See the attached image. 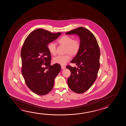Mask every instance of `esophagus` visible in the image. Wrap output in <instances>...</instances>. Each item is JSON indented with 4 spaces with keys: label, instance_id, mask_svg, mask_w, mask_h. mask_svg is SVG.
I'll use <instances>...</instances> for the list:
<instances>
[{
    "label": "esophagus",
    "instance_id": "esophagus-1",
    "mask_svg": "<svg viewBox=\"0 0 126 126\" xmlns=\"http://www.w3.org/2000/svg\"><path fill=\"white\" fill-rule=\"evenodd\" d=\"M66 68V67H65V66H61V68H62V69H64V68Z\"/></svg>",
    "mask_w": 126,
    "mask_h": 126
}]
</instances>
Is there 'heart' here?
Returning <instances> with one entry per match:
<instances>
[{
    "mask_svg": "<svg viewBox=\"0 0 126 126\" xmlns=\"http://www.w3.org/2000/svg\"><path fill=\"white\" fill-rule=\"evenodd\" d=\"M60 45L65 47V53H69L72 56L77 54L79 51L80 44L79 41L77 39H73V38L69 36L64 35L58 41ZM56 46L53 42H50L47 45V49L50 53L53 55L56 54ZM70 59L69 54L65 55H58L53 58V62L61 65H65Z\"/></svg>",
    "mask_w": 126,
    "mask_h": 126,
    "instance_id": "b5f03b06",
    "label": "heart"
}]
</instances>
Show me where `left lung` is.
<instances>
[{
    "instance_id": "left-lung-1",
    "label": "left lung",
    "mask_w": 126,
    "mask_h": 126,
    "mask_svg": "<svg viewBox=\"0 0 126 126\" xmlns=\"http://www.w3.org/2000/svg\"><path fill=\"white\" fill-rule=\"evenodd\" d=\"M79 37L80 47L71 63L78 68L67 65L71 76L67 80L69 88L74 92L83 93L93 85L97 78L100 64V50L95 36L88 29L80 27L65 33Z\"/></svg>"
}]
</instances>
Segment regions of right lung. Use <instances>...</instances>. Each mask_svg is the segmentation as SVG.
I'll use <instances>...</instances> for the list:
<instances>
[{
    "label": "right lung",
    "mask_w": 126,
    "mask_h": 126,
    "mask_svg": "<svg viewBox=\"0 0 126 126\" xmlns=\"http://www.w3.org/2000/svg\"><path fill=\"white\" fill-rule=\"evenodd\" d=\"M61 34L38 29L25 40L21 52L22 73L27 87L37 95H46L52 90L54 79L61 70L59 64L50 65L51 53L47 49L49 43Z\"/></svg>",
    "instance_id": "right-lung-1"
}]
</instances>
